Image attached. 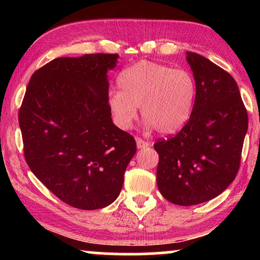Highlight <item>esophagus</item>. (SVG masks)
Masks as SVG:
<instances>
[{
    "label": "esophagus",
    "mask_w": 260,
    "mask_h": 260,
    "mask_svg": "<svg viewBox=\"0 0 260 260\" xmlns=\"http://www.w3.org/2000/svg\"><path fill=\"white\" fill-rule=\"evenodd\" d=\"M136 146H138L139 149H143V148H147L150 146V143L147 142V141H143L140 138H136Z\"/></svg>",
    "instance_id": "34e87169"
}]
</instances>
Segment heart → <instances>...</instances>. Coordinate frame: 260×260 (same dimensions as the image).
<instances>
[{
  "label": "heart",
  "instance_id": "1",
  "mask_svg": "<svg viewBox=\"0 0 260 260\" xmlns=\"http://www.w3.org/2000/svg\"><path fill=\"white\" fill-rule=\"evenodd\" d=\"M120 90L111 91L108 107L119 128H131L138 107L147 128L161 134L177 133L190 119L196 100V82L186 69L140 60L118 77Z\"/></svg>",
  "mask_w": 260,
  "mask_h": 260
}]
</instances>
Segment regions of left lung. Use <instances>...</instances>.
<instances>
[{
  "mask_svg": "<svg viewBox=\"0 0 260 260\" xmlns=\"http://www.w3.org/2000/svg\"><path fill=\"white\" fill-rule=\"evenodd\" d=\"M196 82L190 119L179 133L155 143L157 186L173 204L190 206L220 195L239 172L248 113L230 73L187 51Z\"/></svg>",
  "mask_w": 260,
  "mask_h": 260,
  "instance_id": "1",
  "label": "left lung"
}]
</instances>
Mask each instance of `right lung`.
<instances>
[{"mask_svg": "<svg viewBox=\"0 0 260 260\" xmlns=\"http://www.w3.org/2000/svg\"><path fill=\"white\" fill-rule=\"evenodd\" d=\"M117 54L58 57L30 78L19 110L25 159L64 203L105 208L119 196L136 152L132 135L113 124L108 72Z\"/></svg>", "mask_w": 260, "mask_h": 260, "instance_id": "add662e5", "label": "right lung"}]
</instances>
